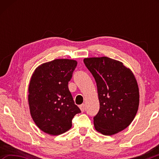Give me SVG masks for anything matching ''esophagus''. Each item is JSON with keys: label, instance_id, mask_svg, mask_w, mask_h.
I'll return each mask as SVG.
<instances>
[{"label": "esophagus", "instance_id": "esophagus-1", "mask_svg": "<svg viewBox=\"0 0 159 159\" xmlns=\"http://www.w3.org/2000/svg\"><path fill=\"white\" fill-rule=\"evenodd\" d=\"M85 104H81V105H80L79 106V107H80V110H81V111L82 112H83L85 111Z\"/></svg>", "mask_w": 159, "mask_h": 159}]
</instances>
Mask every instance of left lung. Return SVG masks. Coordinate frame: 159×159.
<instances>
[{"instance_id":"8db88e82","label":"left lung","mask_w":159,"mask_h":159,"mask_svg":"<svg viewBox=\"0 0 159 159\" xmlns=\"http://www.w3.org/2000/svg\"><path fill=\"white\" fill-rule=\"evenodd\" d=\"M85 65L98 87L99 109L94 116L97 131L112 135L126 128L138 112V85L130 69L113 59L85 58Z\"/></svg>"}]
</instances>
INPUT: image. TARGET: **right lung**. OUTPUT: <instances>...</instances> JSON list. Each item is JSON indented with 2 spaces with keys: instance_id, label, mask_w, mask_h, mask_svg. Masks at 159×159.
I'll return each instance as SVG.
<instances>
[{
  "instance_id": "right-lung-1",
  "label": "right lung",
  "mask_w": 159,
  "mask_h": 159,
  "mask_svg": "<svg viewBox=\"0 0 159 159\" xmlns=\"http://www.w3.org/2000/svg\"><path fill=\"white\" fill-rule=\"evenodd\" d=\"M77 61L58 59L44 63L35 70L29 86L31 117L42 131L52 135L65 133L74 116L80 113L69 90Z\"/></svg>"
}]
</instances>
